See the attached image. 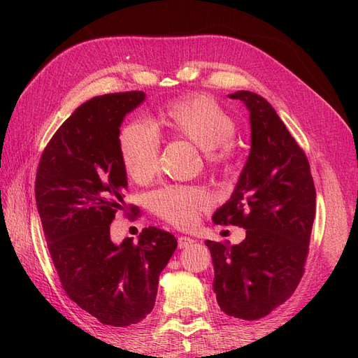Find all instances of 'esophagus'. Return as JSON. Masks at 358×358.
<instances>
[{
	"instance_id": "esophagus-1",
	"label": "esophagus",
	"mask_w": 358,
	"mask_h": 358,
	"mask_svg": "<svg viewBox=\"0 0 358 358\" xmlns=\"http://www.w3.org/2000/svg\"><path fill=\"white\" fill-rule=\"evenodd\" d=\"M192 243H196V241L191 239V237H187V236H180L179 239H178V246H179L180 249L188 248V246H191Z\"/></svg>"
}]
</instances>
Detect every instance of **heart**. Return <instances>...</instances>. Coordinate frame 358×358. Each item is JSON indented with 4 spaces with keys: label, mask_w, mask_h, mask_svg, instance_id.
Returning a JSON list of instances; mask_svg holds the SVG:
<instances>
[{
    "label": "heart",
    "mask_w": 358,
    "mask_h": 358,
    "mask_svg": "<svg viewBox=\"0 0 358 358\" xmlns=\"http://www.w3.org/2000/svg\"><path fill=\"white\" fill-rule=\"evenodd\" d=\"M167 131L206 150V164L216 173H230L236 161V119L209 95H191L171 101L158 115ZM119 148L127 175L146 183L158 169L159 137L145 122L125 125L119 136ZM209 192L196 185H167L150 194L149 206L158 218L187 229L199 215L210 208Z\"/></svg>",
    "instance_id": "b5f03b06"
}]
</instances>
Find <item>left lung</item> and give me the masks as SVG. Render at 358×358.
I'll return each mask as SVG.
<instances>
[{
	"instance_id": "obj_1",
	"label": "left lung",
	"mask_w": 358,
	"mask_h": 358,
	"mask_svg": "<svg viewBox=\"0 0 358 358\" xmlns=\"http://www.w3.org/2000/svg\"><path fill=\"white\" fill-rule=\"evenodd\" d=\"M251 119V152L230 200L212 216L239 225L245 241H206L215 268L213 291L227 315L259 320L282 305L305 273L317 192L296 138L262 95L237 91Z\"/></svg>"
}]
</instances>
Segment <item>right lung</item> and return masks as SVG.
<instances>
[{
  "label": "right lung",
  "instance_id": "obj_1",
  "mask_svg": "<svg viewBox=\"0 0 358 358\" xmlns=\"http://www.w3.org/2000/svg\"><path fill=\"white\" fill-rule=\"evenodd\" d=\"M143 100L145 92L128 91L79 106L49 140L36 175L37 210L64 291L113 327L137 324L154 309L159 273L178 248L158 227L143 229L137 242L110 239L128 189L119 127ZM129 209L136 218L137 206Z\"/></svg>",
  "mask_w": 358,
  "mask_h": 358
}]
</instances>
